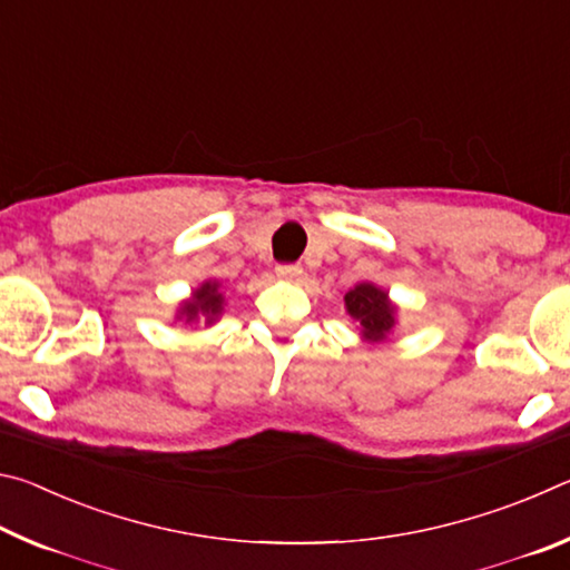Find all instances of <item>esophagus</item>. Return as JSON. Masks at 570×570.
Returning a JSON list of instances; mask_svg holds the SVG:
<instances>
[{"mask_svg":"<svg viewBox=\"0 0 570 570\" xmlns=\"http://www.w3.org/2000/svg\"><path fill=\"white\" fill-rule=\"evenodd\" d=\"M302 274H304V272H302V266H298V264H282V266H276V276H278V278H286V282H294V278H298Z\"/></svg>","mask_w":570,"mask_h":570,"instance_id":"34e87169","label":"esophagus"}]
</instances>
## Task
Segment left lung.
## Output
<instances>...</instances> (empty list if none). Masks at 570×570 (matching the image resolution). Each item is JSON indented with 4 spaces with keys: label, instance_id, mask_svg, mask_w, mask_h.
I'll return each mask as SVG.
<instances>
[{
    "label": "left lung",
    "instance_id": "left-lung-1",
    "mask_svg": "<svg viewBox=\"0 0 570 570\" xmlns=\"http://www.w3.org/2000/svg\"><path fill=\"white\" fill-rule=\"evenodd\" d=\"M346 312L360 324V332L366 342H384L394 326L397 306L390 302L387 292L374 284H356L344 296Z\"/></svg>",
    "mask_w": 570,
    "mask_h": 570
}]
</instances>
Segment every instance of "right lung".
I'll return each mask as SVG.
<instances>
[{
    "label": "right lung",
    "instance_id": "right-lung-1",
    "mask_svg": "<svg viewBox=\"0 0 570 570\" xmlns=\"http://www.w3.org/2000/svg\"><path fill=\"white\" fill-rule=\"evenodd\" d=\"M224 312V294H220L218 282H206L200 284L188 302H183L180 316L186 322H196L200 316H206V324L216 322V316Z\"/></svg>",
    "mask_w": 570,
    "mask_h": 570
}]
</instances>
